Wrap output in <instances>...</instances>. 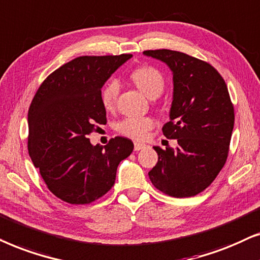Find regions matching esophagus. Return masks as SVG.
Instances as JSON below:
<instances>
[{
  "label": "esophagus",
  "mask_w": 260,
  "mask_h": 260,
  "mask_svg": "<svg viewBox=\"0 0 260 260\" xmlns=\"http://www.w3.org/2000/svg\"><path fill=\"white\" fill-rule=\"evenodd\" d=\"M145 147V144H141V143H134V150L136 151H140L141 148Z\"/></svg>",
  "instance_id": "esophagus-1"
}]
</instances>
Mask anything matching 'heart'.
Masks as SVG:
<instances>
[{
	"label": "heart",
	"mask_w": 260,
	"mask_h": 260,
	"mask_svg": "<svg viewBox=\"0 0 260 260\" xmlns=\"http://www.w3.org/2000/svg\"><path fill=\"white\" fill-rule=\"evenodd\" d=\"M137 88L148 99L154 100L162 94L165 88V78L158 69L153 67H140L131 74ZM119 83L116 79H110L102 88L101 100L106 109H112L115 106ZM154 126V121L150 116H128L116 123V131L122 136L134 140H141Z\"/></svg>",
	"instance_id": "heart-1"
}]
</instances>
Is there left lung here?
<instances>
[{"instance_id":"obj_1","label":"left lung","mask_w":260,"mask_h":260,"mask_svg":"<svg viewBox=\"0 0 260 260\" xmlns=\"http://www.w3.org/2000/svg\"><path fill=\"white\" fill-rule=\"evenodd\" d=\"M145 55L164 61L174 75L170 121L162 127L175 148H153L158 162L148 172L152 184L172 197L195 196L212 184L227 160L234 108L226 83L207 61L171 50Z\"/></svg>"}]
</instances>
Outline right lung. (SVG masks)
Here are the masks:
<instances>
[{"label": "right lung", "instance_id": "right-lung-1", "mask_svg": "<svg viewBox=\"0 0 260 260\" xmlns=\"http://www.w3.org/2000/svg\"><path fill=\"white\" fill-rule=\"evenodd\" d=\"M132 54L82 55L52 72L28 110V152L50 191L71 205H88L115 183L120 161L134 145L123 137L105 148L86 138L106 124L101 88Z\"/></svg>", "mask_w": 260, "mask_h": 260}]
</instances>
